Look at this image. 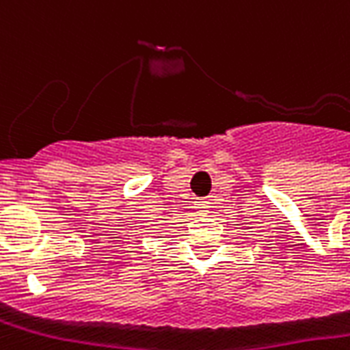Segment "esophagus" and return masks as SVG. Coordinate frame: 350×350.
Wrapping results in <instances>:
<instances>
[{"label":"esophagus","instance_id":"1","mask_svg":"<svg viewBox=\"0 0 350 350\" xmlns=\"http://www.w3.org/2000/svg\"><path fill=\"white\" fill-rule=\"evenodd\" d=\"M194 209H196V213H200V215H207L209 213V202H196L194 204Z\"/></svg>","mask_w":350,"mask_h":350}]
</instances>
